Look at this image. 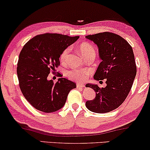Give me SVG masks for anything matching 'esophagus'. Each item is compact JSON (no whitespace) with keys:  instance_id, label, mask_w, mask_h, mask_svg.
Wrapping results in <instances>:
<instances>
[{"instance_id":"obj_1","label":"esophagus","mask_w":150,"mask_h":150,"mask_svg":"<svg viewBox=\"0 0 150 150\" xmlns=\"http://www.w3.org/2000/svg\"><path fill=\"white\" fill-rule=\"evenodd\" d=\"M76 87L77 88H83V87H85V85L83 83H77Z\"/></svg>"}]
</instances>
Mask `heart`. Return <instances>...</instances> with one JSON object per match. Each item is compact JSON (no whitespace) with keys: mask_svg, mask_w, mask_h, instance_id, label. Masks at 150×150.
<instances>
[{"mask_svg":"<svg viewBox=\"0 0 150 150\" xmlns=\"http://www.w3.org/2000/svg\"><path fill=\"white\" fill-rule=\"evenodd\" d=\"M79 48L81 54L85 58L89 55L96 54L94 47L88 42H83L80 45ZM69 51H70V47H67L62 52L60 56V59L62 63H65L67 61ZM89 73H90V71L87 69H73L67 71V76L69 79L80 82V81H83L87 77V76L89 74Z\"/></svg>","mask_w":150,"mask_h":150,"instance_id":"obj_1","label":"heart"}]
</instances>
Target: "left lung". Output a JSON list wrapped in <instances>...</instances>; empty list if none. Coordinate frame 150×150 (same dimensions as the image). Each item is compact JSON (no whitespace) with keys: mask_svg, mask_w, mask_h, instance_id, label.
<instances>
[{"mask_svg":"<svg viewBox=\"0 0 150 150\" xmlns=\"http://www.w3.org/2000/svg\"><path fill=\"white\" fill-rule=\"evenodd\" d=\"M98 47L102 60L94 78L106 80V87L87 84L96 92L94 99L85 103L95 113H106L118 108L127 98L137 74L133 50L127 40L114 33L105 32L85 36Z\"/></svg>","mask_w":150,"mask_h":150,"instance_id":"8db88e82","label":"left lung"}]
</instances>
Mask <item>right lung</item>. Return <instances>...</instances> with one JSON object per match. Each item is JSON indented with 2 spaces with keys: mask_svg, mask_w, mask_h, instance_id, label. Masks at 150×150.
Listing matches in <instances>:
<instances>
[{
  "mask_svg": "<svg viewBox=\"0 0 150 150\" xmlns=\"http://www.w3.org/2000/svg\"><path fill=\"white\" fill-rule=\"evenodd\" d=\"M79 36L45 33L25 43L17 64L19 86L26 100L36 110L45 113L56 112L65 104L67 95L76 84L65 78L56 83L47 79L60 65L62 52ZM59 77H62L60 74Z\"/></svg>",
  "mask_w": 150,
  "mask_h": 150,
  "instance_id": "right-lung-1",
  "label": "right lung"
}]
</instances>
